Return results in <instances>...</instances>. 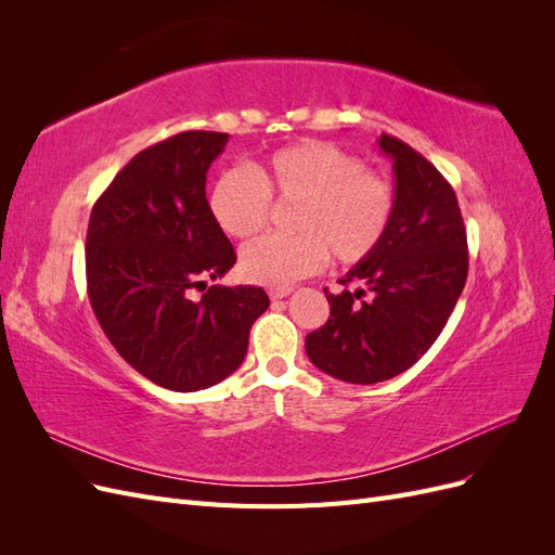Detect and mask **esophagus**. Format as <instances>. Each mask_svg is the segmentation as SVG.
Listing matches in <instances>:
<instances>
[{"label": "esophagus", "mask_w": 555, "mask_h": 555, "mask_svg": "<svg viewBox=\"0 0 555 555\" xmlns=\"http://www.w3.org/2000/svg\"><path fill=\"white\" fill-rule=\"evenodd\" d=\"M289 294H292V289H289V287H278V289H271V292H268V296H271L273 300H280V298L289 296Z\"/></svg>", "instance_id": "obj_1"}]
</instances>
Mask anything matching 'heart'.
I'll return each mask as SVG.
<instances>
[{
  "instance_id": "1",
  "label": "heart",
  "mask_w": 555,
  "mask_h": 555,
  "mask_svg": "<svg viewBox=\"0 0 555 555\" xmlns=\"http://www.w3.org/2000/svg\"><path fill=\"white\" fill-rule=\"evenodd\" d=\"M271 198L292 206L289 236H263L241 251V273L266 287H289L314 273L324 257L340 266L365 261L382 245L396 215L391 180L326 141L280 147L255 176L229 169L215 180L208 208L231 238H249L271 217Z\"/></svg>"
}]
</instances>
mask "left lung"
<instances>
[{
    "mask_svg": "<svg viewBox=\"0 0 555 555\" xmlns=\"http://www.w3.org/2000/svg\"><path fill=\"white\" fill-rule=\"evenodd\" d=\"M393 162L396 215L382 245L324 289L328 322L308 333L319 371L349 384L405 373L438 340L467 280V236L456 192L414 147L377 139Z\"/></svg>",
    "mask_w": 555,
    "mask_h": 555,
    "instance_id": "left-lung-1",
    "label": "left lung"
}]
</instances>
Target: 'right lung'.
<instances>
[{
  "label": "right lung",
  "mask_w": 555,
  "mask_h": 555,
  "mask_svg": "<svg viewBox=\"0 0 555 555\" xmlns=\"http://www.w3.org/2000/svg\"><path fill=\"white\" fill-rule=\"evenodd\" d=\"M229 133L182 131L145 147L96 198L86 241L92 310L133 371L190 393L243 363L249 328L271 306L261 287L212 284L236 251L212 220L206 173Z\"/></svg>",
  "instance_id": "add662e5"
}]
</instances>
